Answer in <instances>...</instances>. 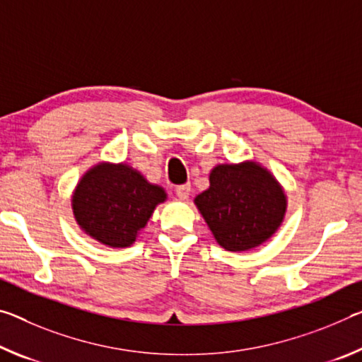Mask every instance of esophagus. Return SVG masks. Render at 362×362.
<instances>
[{
	"instance_id": "esophagus-1",
	"label": "esophagus",
	"mask_w": 362,
	"mask_h": 362,
	"mask_svg": "<svg viewBox=\"0 0 362 362\" xmlns=\"http://www.w3.org/2000/svg\"><path fill=\"white\" fill-rule=\"evenodd\" d=\"M190 192H192V188H190V185H188V183H185V185H179L175 188L177 197H179L180 199H187L188 197H190Z\"/></svg>"
}]
</instances>
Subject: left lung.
Instances as JSON below:
<instances>
[{"label":"left lung","mask_w":362,"mask_h":362,"mask_svg":"<svg viewBox=\"0 0 362 362\" xmlns=\"http://www.w3.org/2000/svg\"><path fill=\"white\" fill-rule=\"evenodd\" d=\"M193 202L216 242L233 253L266 243L288 208L282 183L255 159L214 165L209 187Z\"/></svg>","instance_id":"8db88e82"}]
</instances>
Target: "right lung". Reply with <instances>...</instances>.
<instances>
[{
	"label": "right lung",
	"mask_w": 362,
	"mask_h": 362,
	"mask_svg": "<svg viewBox=\"0 0 362 362\" xmlns=\"http://www.w3.org/2000/svg\"><path fill=\"white\" fill-rule=\"evenodd\" d=\"M165 199L164 188L132 165L101 160L80 177L71 206L85 235L109 248H129Z\"/></svg>",
	"instance_id": "obj_1"
}]
</instances>
